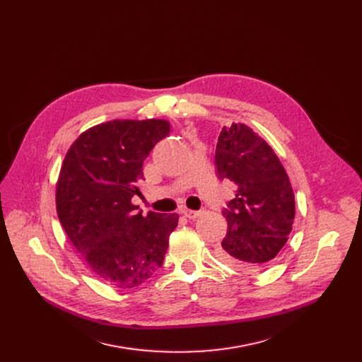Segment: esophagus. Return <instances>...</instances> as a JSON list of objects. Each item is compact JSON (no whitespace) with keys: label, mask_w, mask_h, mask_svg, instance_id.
Here are the masks:
<instances>
[{"label":"esophagus","mask_w":362,"mask_h":362,"mask_svg":"<svg viewBox=\"0 0 362 362\" xmlns=\"http://www.w3.org/2000/svg\"><path fill=\"white\" fill-rule=\"evenodd\" d=\"M183 215H185L186 218H189V219H196V218H198V216L201 215V212H199V211H192V209H185V211H183Z\"/></svg>","instance_id":"esophagus-1"}]
</instances>
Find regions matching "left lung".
<instances>
[{
	"instance_id": "1",
	"label": "left lung",
	"mask_w": 362,
	"mask_h": 362,
	"mask_svg": "<svg viewBox=\"0 0 362 362\" xmlns=\"http://www.w3.org/2000/svg\"><path fill=\"white\" fill-rule=\"evenodd\" d=\"M219 179L237 185L235 198L222 211L226 235L218 257L243 272H258L277 257L293 228L294 193L281 161L245 124L223 127L215 151Z\"/></svg>"
}]
</instances>
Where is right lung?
Wrapping results in <instances>:
<instances>
[{
  "instance_id": "obj_1",
  "label": "right lung",
  "mask_w": 362,
  "mask_h": 362,
  "mask_svg": "<svg viewBox=\"0 0 362 362\" xmlns=\"http://www.w3.org/2000/svg\"><path fill=\"white\" fill-rule=\"evenodd\" d=\"M170 133L166 119H114L74 141L56 185L59 221L88 269L117 288L147 281L163 264L179 215L137 212L143 163Z\"/></svg>"
}]
</instances>
